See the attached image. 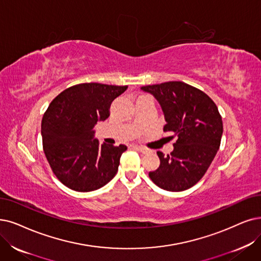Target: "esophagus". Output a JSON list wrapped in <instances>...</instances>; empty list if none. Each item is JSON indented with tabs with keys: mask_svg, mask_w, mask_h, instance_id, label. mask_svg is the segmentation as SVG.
<instances>
[{
	"mask_svg": "<svg viewBox=\"0 0 261 261\" xmlns=\"http://www.w3.org/2000/svg\"><path fill=\"white\" fill-rule=\"evenodd\" d=\"M133 148H134L135 150H137L138 152L142 153V154L148 153V150H147V149H145V148H142V147H139V145H133Z\"/></svg>",
	"mask_w": 261,
	"mask_h": 261,
	"instance_id": "1",
	"label": "esophagus"
}]
</instances>
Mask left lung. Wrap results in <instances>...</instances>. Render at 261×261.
I'll use <instances>...</instances> for the list:
<instances>
[{
	"mask_svg": "<svg viewBox=\"0 0 261 261\" xmlns=\"http://www.w3.org/2000/svg\"><path fill=\"white\" fill-rule=\"evenodd\" d=\"M159 101L166 124L164 132H173L178 140L161 164L149 172L150 179L169 192H182L199 181L220 149L223 121L214 101L205 93L181 81L140 88Z\"/></svg>",
	"mask_w": 261,
	"mask_h": 261,
	"instance_id": "1",
	"label": "left lung"
}]
</instances>
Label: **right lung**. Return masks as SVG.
<instances>
[{
  "label": "right lung",
  "mask_w": 261,
  "mask_h": 261,
  "mask_svg": "<svg viewBox=\"0 0 261 261\" xmlns=\"http://www.w3.org/2000/svg\"><path fill=\"white\" fill-rule=\"evenodd\" d=\"M127 86L81 83L64 90L51 101L41 121L47 161L57 178L76 192H92L117 174L127 147L99 144L94 126L110 116L111 102Z\"/></svg>",
  "instance_id": "obj_1"
}]
</instances>
